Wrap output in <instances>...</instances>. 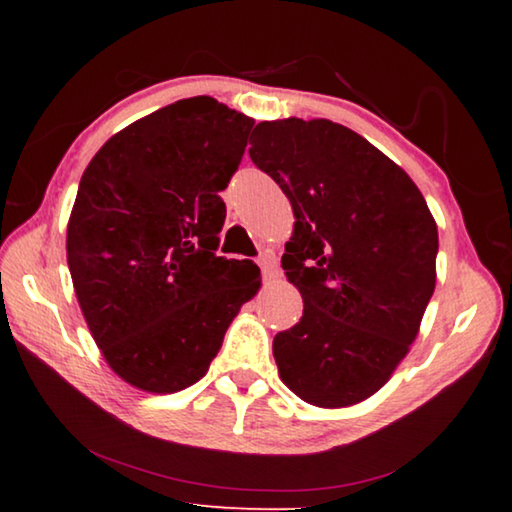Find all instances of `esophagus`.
Listing matches in <instances>:
<instances>
[{
  "instance_id": "obj_1",
  "label": "esophagus",
  "mask_w": 512,
  "mask_h": 512,
  "mask_svg": "<svg viewBox=\"0 0 512 512\" xmlns=\"http://www.w3.org/2000/svg\"><path fill=\"white\" fill-rule=\"evenodd\" d=\"M259 266H262L264 277H273L277 273V259L271 250H264V253L259 255Z\"/></svg>"
}]
</instances>
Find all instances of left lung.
Instances as JSON below:
<instances>
[{
    "label": "left lung",
    "mask_w": 512,
    "mask_h": 512,
    "mask_svg": "<svg viewBox=\"0 0 512 512\" xmlns=\"http://www.w3.org/2000/svg\"><path fill=\"white\" fill-rule=\"evenodd\" d=\"M248 153L296 216L282 268L305 309L275 334L277 372L314 406L363 402L406 357L436 289L427 201L404 169L329 119L262 121Z\"/></svg>",
    "instance_id": "8db88e82"
}]
</instances>
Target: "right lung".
I'll list each match as a JSON object with an SVG mask.
<instances>
[{
	"instance_id": "obj_1",
	"label": "right lung",
	"mask_w": 512,
	"mask_h": 512,
	"mask_svg": "<svg viewBox=\"0 0 512 512\" xmlns=\"http://www.w3.org/2000/svg\"><path fill=\"white\" fill-rule=\"evenodd\" d=\"M253 124L212 97L176 101L112 135L83 173L69 273L103 359L135 388L196 384L259 289L250 259L216 255L219 192Z\"/></svg>"
}]
</instances>
